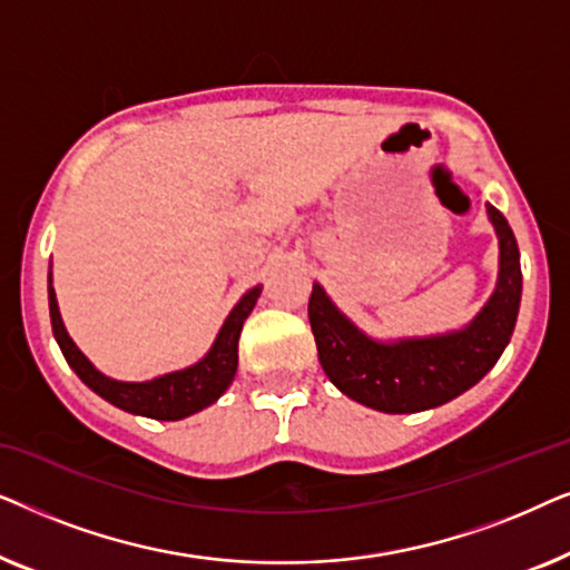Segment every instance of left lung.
Returning a JSON list of instances; mask_svg holds the SVG:
<instances>
[{
    "label": "left lung",
    "mask_w": 570,
    "mask_h": 570,
    "mask_svg": "<svg viewBox=\"0 0 570 570\" xmlns=\"http://www.w3.org/2000/svg\"><path fill=\"white\" fill-rule=\"evenodd\" d=\"M488 215L501 244V272L493 298L462 332L381 345L357 332L314 285L308 322L322 368L350 400L379 412H420L439 407L478 384L509 345L521 303L519 246L505 217L493 205Z\"/></svg>",
    "instance_id": "left-lung-1"
}]
</instances>
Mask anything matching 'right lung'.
I'll list each match as a JSON object with an SVG mask.
<instances>
[{"instance_id":"1","label":"right lung","mask_w":570,"mask_h":570,"mask_svg":"<svg viewBox=\"0 0 570 570\" xmlns=\"http://www.w3.org/2000/svg\"><path fill=\"white\" fill-rule=\"evenodd\" d=\"M259 293L262 287H254V291H248L244 298L238 301V306L230 311L228 318H225L223 330L217 334L213 350L205 355V361L191 365V368L145 381V384L114 381L92 368L88 357L75 347V342L69 340L65 324H61L57 295H53L51 275H49L51 330H53V337L59 342L61 353L67 357V363L72 365V371L92 389V392L104 396V400L127 412H135V415H145L153 420H181V417L194 415V412L209 407V404H213L217 396L230 386V381L236 376V368H238L240 330H244L246 316L252 314Z\"/></svg>"}]
</instances>
